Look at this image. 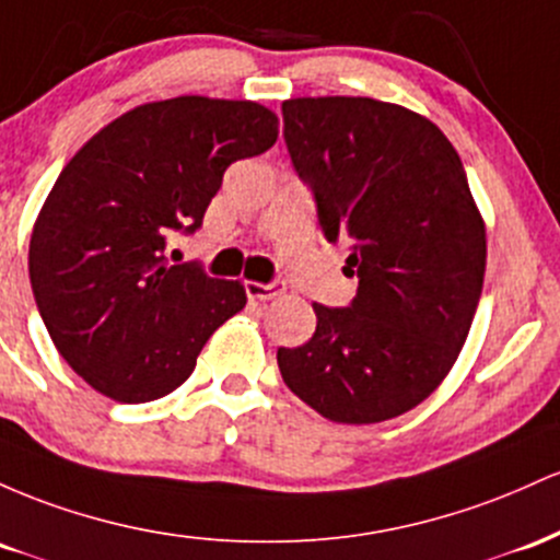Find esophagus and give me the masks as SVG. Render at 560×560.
<instances>
[{
	"instance_id": "esophagus-1",
	"label": "esophagus",
	"mask_w": 560,
	"mask_h": 560,
	"mask_svg": "<svg viewBox=\"0 0 560 560\" xmlns=\"http://www.w3.org/2000/svg\"><path fill=\"white\" fill-rule=\"evenodd\" d=\"M282 291H285V285H282V282H256V280L246 282L248 299H256V301L278 299Z\"/></svg>"
}]
</instances>
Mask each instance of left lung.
I'll return each instance as SVG.
<instances>
[{"label":"left lung","mask_w":560,"mask_h":560,"mask_svg":"<svg viewBox=\"0 0 560 560\" xmlns=\"http://www.w3.org/2000/svg\"><path fill=\"white\" fill-rule=\"evenodd\" d=\"M282 121L360 280L343 310L312 304L314 336L278 349L282 381L332 423L397 418L447 378L481 299L487 230L466 168L436 124L373 97L285 100Z\"/></svg>","instance_id":"8db88e82"}]
</instances>
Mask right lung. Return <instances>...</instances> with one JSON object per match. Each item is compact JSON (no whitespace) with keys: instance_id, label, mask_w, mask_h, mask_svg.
I'll return each mask as SVG.
<instances>
[{"instance_id":"1","label":"right lung","mask_w":560,"mask_h":560,"mask_svg":"<svg viewBox=\"0 0 560 560\" xmlns=\"http://www.w3.org/2000/svg\"><path fill=\"white\" fill-rule=\"evenodd\" d=\"M275 140L264 105L185 94L127 110L66 163L31 232L28 275L49 338L94 392L166 397L246 306L241 282L168 264L166 243L200 228L230 163Z\"/></svg>"}]
</instances>
